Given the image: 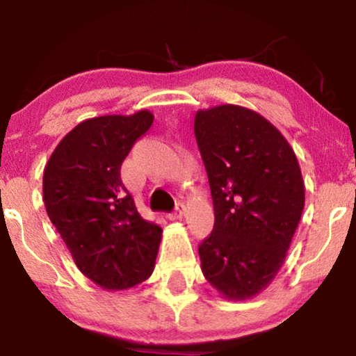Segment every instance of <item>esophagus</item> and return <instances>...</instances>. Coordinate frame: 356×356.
Instances as JSON below:
<instances>
[{
  "mask_svg": "<svg viewBox=\"0 0 356 356\" xmlns=\"http://www.w3.org/2000/svg\"><path fill=\"white\" fill-rule=\"evenodd\" d=\"M186 211H187V208H186V205H184V202H177L175 203V211H174V215L170 216V218H182L184 215H186Z\"/></svg>",
  "mask_w": 356,
  "mask_h": 356,
  "instance_id": "esophagus-1",
  "label": "esophagus"
}]
</instances>
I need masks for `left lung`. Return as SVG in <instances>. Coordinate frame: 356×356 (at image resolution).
Returning a JSON list of instances; mask_svg holds the SVG:
<instances>
[{"instance_id":"1","label":"left lung","mask_w":356,"mask_h":356,"mask_svg":"<svg viewBox=\"0 0 356 356\" xmlns=\"http://www.w3.org/2000/svg\"><path fill=\"white\" fill-rule=\"evenodd\" d=\"M215 207V226L198 248L207 282L225 300L265 290L282 268L305 208L295 151L259 112L222 104L193 122Z\"/></svg>"}]
</instances>
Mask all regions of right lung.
<instances>
[{
	"label": "right lung",
	"instance_id": "obj_1",
	"mask_svg": "<svg viewBox=\"0 0 356 356\" xmlns=\"http://www.w3.org/2000/svg\"><path fill=\"white\" fill-rule=\"evenodd\" d=\"M153 120L146 108L88 118L63 136L44 169L47 215L76 267L108 291L148 280L163 238L120 179L123 159Z\"/></svg>",
	"mask_w": 356,
	"mask_h": 356
}]
</instances>
